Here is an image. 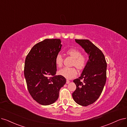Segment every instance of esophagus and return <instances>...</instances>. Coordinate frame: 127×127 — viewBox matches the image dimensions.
<instances>
[{"mask_svg":"<svg viewBox=\"0 0 127 127\" xmlns=\"http://www.w3.org/2000/svg\"><path fill=\"white\" fill-rule=\"evenodd\" d=\"M70 83V81H69V80H66V83L67 84H69Z\"/></svg>","mask_w":127,"mask_h":127,"instance_id":"obj_1","label":"esophagus"}]
</instances>
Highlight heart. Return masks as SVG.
Masks as SVG:
<instances>
[{
  "mask_svg": "<svg viewBox=\"0 0 127 127\" xmlns=\"http://www.w3.org/2000/svg\"><path fill=\"white\" fill-rule=\"evenodd\" d=\"M66 53L74 59L72 65L75 66L78 69H83L85 67L87 63V58L84 55L81 54V52L76 49L71 48L66 51ZM55 63L58 67L62 66L63 58L60 54H58L55 58ZM58 74L61 76L67 79H72L77 75V72L75 67H64L59 70Z\"/></svg>",
  "mask_w": 127,
  "mask_h": 127,
  "instance_id": "obj_1",
  "label": "heart"
}]
</instances>
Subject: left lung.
Wrapping results in <instances>:
<instances>
[{"label":"left lung","instance_id":"left-lung-1","mask_svg":"<svg viewBox=\"0 0 127 127\" xmlns=\"http://www.w3.org/2000/svg\"><path fill=\"white\" fill-rule=\"evenodd\" d=\"M75 40L88 54V60L81 76L73 81L76 89L72 97L78 105L87 106L95 102L102 92L106 81L107 63L101 51L90 40ZM82 79L83 82H80Z\"/></svg>","mask_w":127,"mask_h":127}]
</instances>
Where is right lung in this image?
<instances>
[{
	"label": "right lung",
	"instance_id": "add662e5",
	"mask_svg": "<svg viewBox=\"0 0 127 127\" xmlns=\"http://www.w3.org/2000/svg\"><path fill=\"white\" fill-rule=\"evenodd\" d=\"M62 46L60 39H45L33 46L26 58L24 75L28 90L42 105L57 100L61 88L66 83L65 77L55 75V58Z\"/></svg>",
	"mask_w": 127,
	"mask_h": 127
}]
</instances>
